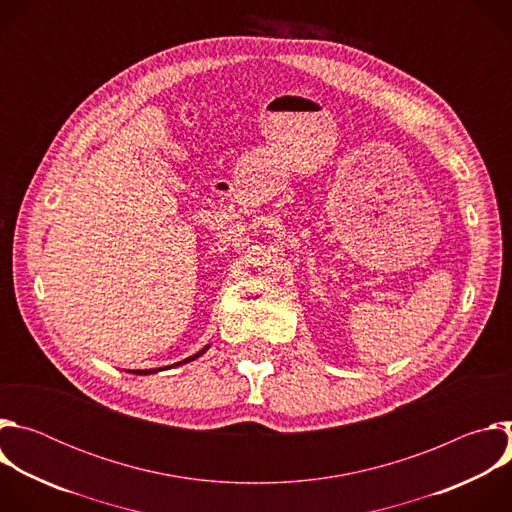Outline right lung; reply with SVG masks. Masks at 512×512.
<instances>
[{"instance_id": "add662e5", "label": "right lung", "mask_w": 512, "mask_h": 512, "mask_svg": "<svg viewBox=\"0 0 512 512\" xmlns=\"http://www.w3.org/2000/svg\"><path fill=\"white\" fill-rule=\"evenodd\" d=\"M210 346L206 344L202 350H198L196 354H192V356H188V358H184L182 362H176V364H172V367H180V364H186V362H190V360H194V358H198V356H202L206 350H208ZM158 371H162V369H148V371H133L135 375H152V373H158Z\"/></svg>"}]
</instances>
